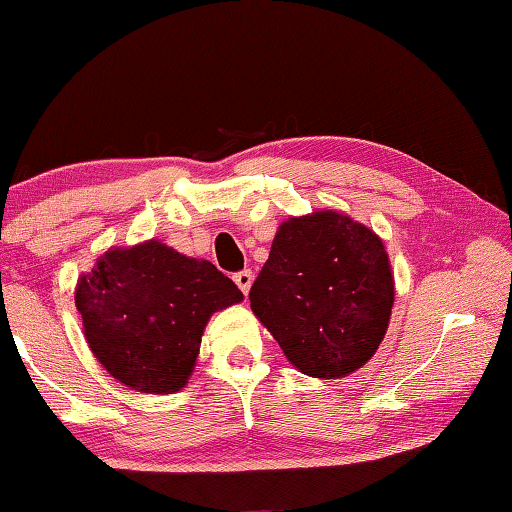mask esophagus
<instances>
[{
  "instance_id": "34e87169",
  "label": "esophagus",
  "mask_w": 512,
  "mask_h": 512,
  "mask_svg": "<svg viewBox=\"0 0 512 512\" xmlns=\"http://www.w3.org/2000/svg\"><path fill=\"white\" fill-rule=\"evenodd\" d=\"M253 280H255L253 271H239V273H235V284L244 293H248L250 287H253Z\"/></svg>"
}]
</instances>
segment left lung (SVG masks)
<instances>
[{"mask_svg": "<svg viewBox=\"0 0 512 512\" xmlns=\"http://www.w3.org/2000/svg\"><path fill=\"white\" fill-rule=\"evenodd\" d=\"M248 298L293 366L339 379L384 341L395 282L384 241L350 216L323 210L277 228Z\"/></svg>", "mask_w": 512, "mask_h": 512, "instance_id": "left-lung-1", "label": "left lung"}]
</instances>
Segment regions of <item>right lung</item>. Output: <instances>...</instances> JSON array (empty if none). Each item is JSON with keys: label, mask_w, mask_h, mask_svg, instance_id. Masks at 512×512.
Segmentation results:
<instances>
[{"label": "right lung", "mask_w": 512, "mask_h": 512, "mask_svg": "<svg viewBox=\"0 0 512 512\" xmlns=\"http://www.w3.org/2000/svg\"><path fill=\"white\" fill-rule=\"evenodd\" d=\"M74 300L101 366L133 391L164 395L187 384L210 316L244 293L207 259L151 239L101 255Z\"/></svg>", "instance_id": "right-lung-1"}]
</instances>
